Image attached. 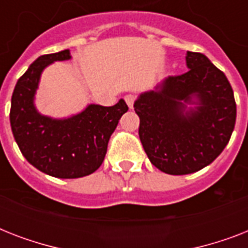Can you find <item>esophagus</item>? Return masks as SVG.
Returning a JSON list of instances; mask_svg holds the SVG:
<instances>
[{"instance_id": "obj_1", "label": "esophagus", "mask_w": 248, "mask_h": 248, "mask_svg": "<svg viewBox=\"0 0 248 248\" xmlns=\"http://www.w3.org/2000/svg\"><path fill=\"white\" fill-rule=\"evenodd\" d=\"M124 100H126V103H127L128 108H132V107H134V103H135L136 100V96L134 95V93H128V95L124 96Z\"/></svg>"}]
</instances>
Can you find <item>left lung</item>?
Listing matches in <instances>:
<instances>
[{
    "instance_id": "left-lung-1",
    "label": "left lung",
    "mask_w": 248,
    "mask_h": 248,
    "mask_svg": "<svg viewBox=\"0 0 248 248\" xmlns=\"http://www.w3.org/2000/svg\"><path fill=\"white\" fill-rule=\"evenodd\" d=\"M189 71L140 93L134 109L148 158L162 172L186 175L214 161L229 143L237 107L223 72L201 52H186Z\"/></svg>"
}]
</instances>
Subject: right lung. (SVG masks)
Segmentation results:
<instances>
[{
	"instance_id": "right-lung-1",
	"label": "right lung",
	"mask_w": 248,
	"mask_h": 248,
	"mask_svg": "<svg viewBox=\"0 0 248 248\" xmlns=\"http://www.w3.org/2000/svg\"><path fill=\"white\" fill-rule=\"evenodd\" d=\"M69 59V50H63L34 60L17 79L10 109L11 130L21 155L37 170L59 179L95 172L104 161L118 121L128 110L121 99L113 107L90 104L63 120L42 116L34 105L41 73L54 62Z\"/></svg>"
}]
</instances>
